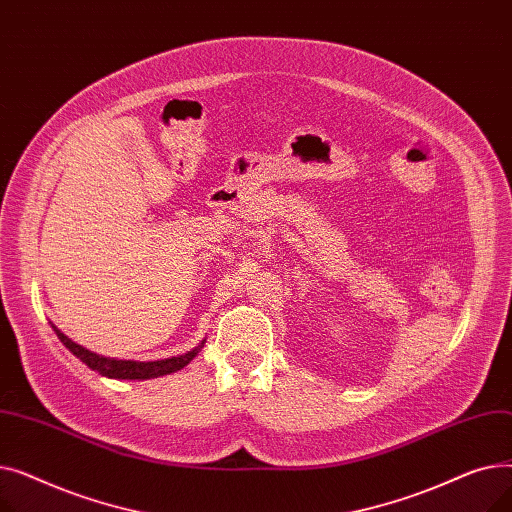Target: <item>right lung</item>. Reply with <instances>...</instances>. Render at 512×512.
I'll use <instances>...</instances> for the list:
<instances>
[{
    "instance_id": "add662e5",
    "label": "right lung",
    "mask_w": 512,
    "mask_h": 512,
    "mask_svg": "<svg viewBox=\"0 0 512 512\" xmlns=\"http://www.w3.org/2000/svg\"><path fill=\"white\" fill-rule=\"evenodd\" d=\"M51 324V321H49ZM53 332L58 334V338L62 340V344L68 348V351L83 361L89 369L97 371L99 375H105V378L112 380H151V378H159V375H168V373H176L182 367H186L191 363L205 344V340L199 342V346H195L193 351H186L184 355L178 357H170V359H159V361H126V359H114V357H105V355H97L89 348L76 344L74 340H70L62 330H58L56 326L51 324Z\"/></svg>"
}]
</instances>
